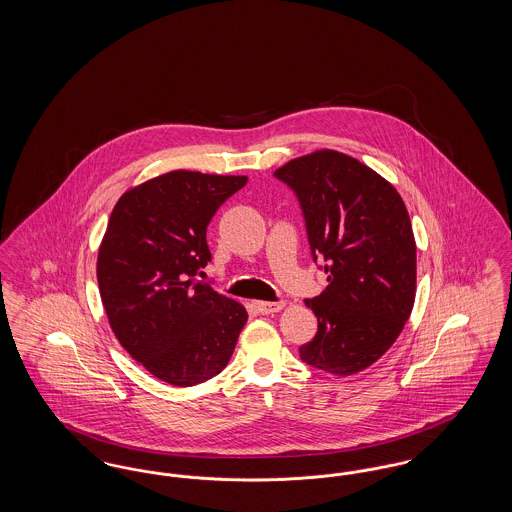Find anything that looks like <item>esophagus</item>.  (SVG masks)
I'll return each instance as SVG.
<instances>
[{
	"mask_svg": "<svg viewBox=\"0 0 512 512\" xmlns=\"http://www.w3.org/2000/svg\"><path fill=\"white\" fill-rule=\"evenodd\" d=\"M284 307V301H255V309L261 315H272L278 313Z\"/></svg>",
	"mask_w": 512,
	"mask_h": 512,
	"instance_id": "obj_1",
	"label": "esophagus"
}]
</instances>
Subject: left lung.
Listing matches in <instances>:
<instances>
[{
    "label": "left lung",
    "mask_w": 512,
    "mask_h": 512,
    "mask_svg": "<svg viewBox=\"0 0 512 512\" xmlns=\"http://www.w3.org/2000/svg\"><path fill=\"white\" fill-rule=\"evenodd\" d=\"M292 190L313 261L328 288L307 299L317 336L303 363L349 376L378 361L413 311L416 245L401 195L380 174L338 151H317L274 172Z\"/></svg>",
    "instance_id": "obj_1"
}]
</instances>
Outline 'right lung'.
<instances>
[{
  "label": "right lung",
  "instance_id": "right-lung-1",
  "mask_svg": "<svg viewBox=\"0 0 512 512\" xmlns=\"http://www.w3.org/2000/svg\"><path fill=\"white\" fill-rule=\"evenodd\" d=\"M245 176L172 171L117 201L99 247V295L122 347L155 378L188 388L228 365L247 322L240 303L197 280L207 226Z\"/></svg>",
  "mask_w": 512,
  "mask_h": 512
}]
</instances>
